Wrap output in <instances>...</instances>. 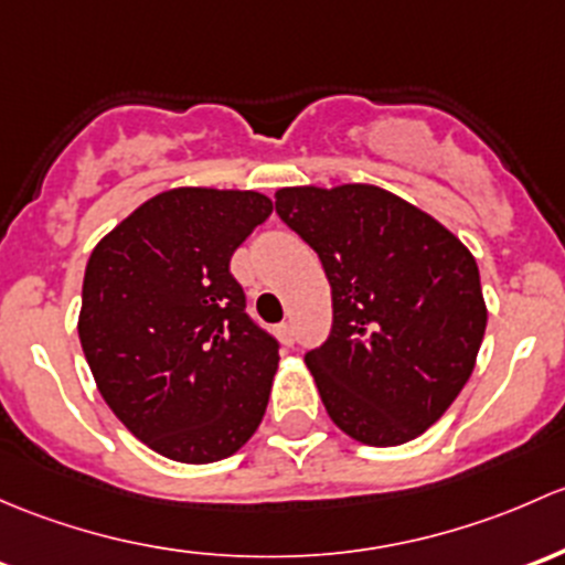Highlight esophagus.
<instances>
[{
  "label": "esophagus",
  "instance_id": "1",
  "mask_svg": "<svg viewBox=\"0 0 565 565\" xmlns=\"http://www.w3.org/2000/svg\"><path fill=\"white\" fill-rule=\"evenodd\" d=\"M277 337H280V342L282 345H294V340H296V334H294V323L290 321H282L280 326H277Z\"/></svg>",
  "mask_w": 565,
  "mask_h": 565
}]
</instances>
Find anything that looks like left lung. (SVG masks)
<instances>
[{"instance_id":"8db88e82","label":"left lung","mask_w":565,"mask_h":565,"mask_svg":"<svg viewBox=\"0 0 565 565\" xmlns=\"http://www.w3.org/2000/svg\"><path fill=\"white\" fill-rule=\"evenodd\" d=\"M275 209L331 285V331L305 356L326 413L359 444L418 438L462 392L484 340L473 255L372 184L285 188Z\"/></svg>"}]
</instances>
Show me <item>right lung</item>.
<instances>
[{"label":"right lung","instance_id":"right-lung-1","mask_svg":"<svg viewBox=\"0 0 565 565\" xmlns=\"http://www.w3.org/2000/svg\"><path fill=\"white\" fill-rule=\"evenodd\" d=\"M269 214L253 190H168L86 264L81 348L108 408L157 455L217 462L264 418L280 342L247 316L231 255Z\"/></svg>","mask_w":565,"mask_h":565}]
</instances>
